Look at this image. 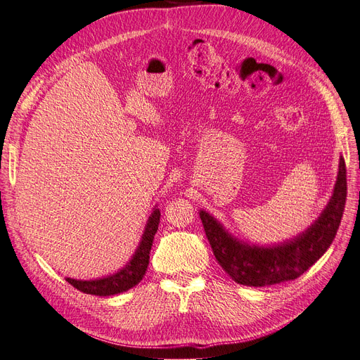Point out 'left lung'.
Returning <instances> with one entry per match:
<instances>
[{"instance_id":"1","label":"left lung","mask_w":360,"mask_h":360,"mask_svg":"<svg viewBox=\"0 0 360 360\" xmlns=\"http://www.w3.org/2000/svg\"><path fill=\"white\" fill-rule=\"evenodd\" d=\"M345 198L347 171L341 158L335 188L326 209L307 231L285 245L246 246L228 234L209 213L201 212L200 217L217 263L226 274L242 285L263 287L299 278L328 250L341 224Z\"/></svg>"}]
</instances>
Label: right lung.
Instances as JSON below:
<instances>
[{"label":"right lung","instance_id":"right-lung-1","mask_svg":"<svg viewBox=\"0 0 360 360\" xmlns=\"http://www.w3.org/2000/svg\"><path fill=\"white\" fill-rule=\"evenodd\" d=\"M159 221L160 212L159 209H156L148 217L143 238H141L135 254L127 261L124 267L117 270L112 275H108L99 279L82 281L68 278L69 284L73 285L76 290H79L85 294H94V296H112V294H120L135 287L138 282L144 278L147 271L151 246H153Z\"/></svg>","mask_w":360,"mask_h":360}]
</instances>
